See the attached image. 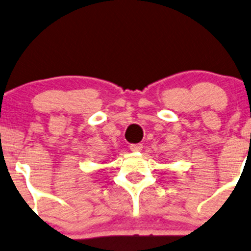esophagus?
I'll use <instances>...</instances> for the list:
<instances>
[{
    "label": "esophagus",
    "instance_id": "1",
    "mask_svg": "<svg viewBox=\"0 0 251 251\" xmlns=\"http://www.w3.org/2000/svg\"><path fill=\"white\" fill-rule=\"evenodd\" d=\"M142 148H143V146H142L141 143H138V144H131V146H130V149H131V151H141Z\"/></svg>",
    "mask_w": 251,
    "mask_h": 251
}]
</instances>
